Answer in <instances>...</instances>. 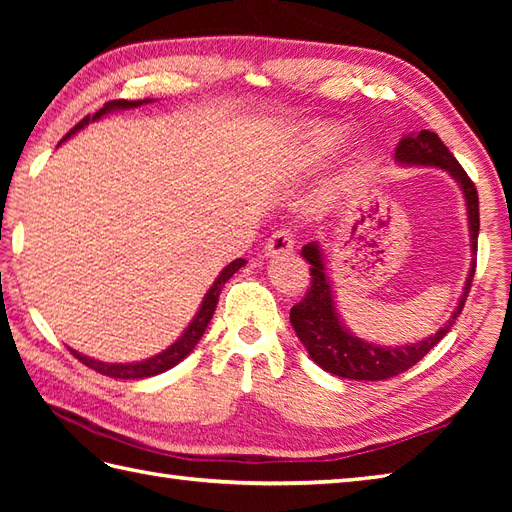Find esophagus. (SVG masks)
Masks as SVG:
<instances>
[{"label": "esophagus", "mask_w": 512, "mask_h": 512, "mask_svg": "<svg viewBox=\"0 0 512 512\" xmlns=\"http://www.w3.org/2000/svg\"><path fill=\"white\" fill-rule=\"evenodd\" d=\"M295 248V237L288 231V228H281V231H275L270 235L266 242V255L268 257H277V255H288Z\"/></svg>", "instance_id": "34e87169"}]
</instances>
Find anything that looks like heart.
Listing matches in <instances>:
<instances>
[{
  "instance_id": "b5f03b06",
  "label": "heart",
  "mask_w": 512,
  "mask_h": 512,
  "mask_svg": "<svg viewBox=\"0 0 512 512\" xmlns=\"http://www.w3.org/2000/svg\"><path fill=\"white\" fill-rule=\"evenodd\" d=\"M345 143V134L336 125H306L297 134V149L303 165H312L334 154Z\"/></svg>"
}]
</instances>
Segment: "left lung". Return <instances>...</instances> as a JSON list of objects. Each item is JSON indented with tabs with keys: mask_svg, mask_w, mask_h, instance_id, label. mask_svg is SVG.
I'll list each match as a JSON object with an SVG mask.
<instances>
[{
	"mask_svg": "<svg viewBox=\"0 0 512 512\" xmlns=\"http://www.w3.org/2000/svg\"><path fill=\"white\" fill-rule=\"evenodd\" d=\"M396 162L402 167H438L447 171L449 176L460 184L464 202H466V220H469V237H471V268L469 277L462 290V297L455 306L449 321L444 323L436 334L427 336L418 343L407 345H376L358 339L339 317L334 301L332 279L325 266V257L319 242H310L301 248V255L310 264V290L306 292L297 306L290 310V323L295 328L299 341L306 347L310 358L325 372L350 380H387L407 372L416 365L424 354H429L436 347L451 325L458 319L464 308V301L469 297L471 281L475 275V255H477V233H480V198L477 189L460 167V162L442 143L436 132L422 129L420 134L405 136L396 147Z\"/></svg>",
	"mask_w": 512,
	"mask_h": 512,
	"instance_id": "8db88e82",
	"label": "left lung"
}]
</instances>
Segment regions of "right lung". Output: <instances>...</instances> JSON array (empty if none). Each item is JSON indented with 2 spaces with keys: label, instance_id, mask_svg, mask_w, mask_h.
<instances>
[{
  "label": "right lung",
  "instance_id": "right-lung-1",
  "mask_svg": "<svg viewBox=\"0 0 512 512\" xmlns=\"http://www.w3.org/2000/svg\"><path fill=\"white\" fill-rule=\"evenodd\" d=\"M147 103H151V101L149 99H145V101L118 99V101L105 103L94 116H85L79 125L72 127L70 134L65 136L63 140H68L72 134L81 132L85 125L99 121V118H103L105 114H112V112H118V110H132V107H140V105H147ZM63 140H61V143H63ZM244 264H246V259H235V262H231L226 268H222V273L217 275V279L213 281V286L204 295L198 312H195L193 321L187 325V330L180 334V339L176 343H171L167 350H162L160 354L151 356V358H145V361H136V363H103V361H96V358L83 356L81 352H76V350H70V352L76 358H79L83 365H88L90 369H94V372H99L103 376H110V378H123V380H129V378H149V376H156V374L167 372V369L176 367L182 361V358H187L193 352V347L200 343L202 334L206 330V325H209L211 319H213V312L217 308V299H220V292H222L224 284Z\"/></svg>",
  "mask_w": 512,
  "mask_h": 512
}]
</instances>
